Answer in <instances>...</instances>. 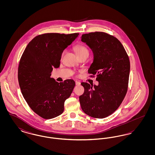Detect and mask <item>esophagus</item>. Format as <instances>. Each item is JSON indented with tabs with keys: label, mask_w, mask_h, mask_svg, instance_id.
I'll list each match as a JSON object with an SVG mask.
<instances>
[{
	"label": "esophagus",
	"mask_w": 155,
	"mask_h": 155,
	"mask_svg": "<svg viewBox=\"0 0 155 155\" xmlns=\"http://www.w3.org/2000/svg\"><path fill=\"white\" fill-rule=\"evenodd\" d=\"M80 84H81V83H80V82H78V81H76V82H75V85H76L79 86Z\"/></svg>",
	"instance_id": "1"
}]
</instances>
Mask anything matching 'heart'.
Returning <instances> with one entry per match:
<instances>
[{"instance_id":"b5f03b06","label":"heart","mask_w":155,"mask_h":155,"mask_svg":"<svg viewBox=\"0 0 155 155\" xmlns=\"http://www.w3.org/2000/svg\"><path fill=\"white\" fill-rule=\"evenodd\" d=\"M74 50L78 56L84 53L88 54V51L87 48L84 45L78 44L75 45L74 47ZM63 54L64 52L62 53V56L63 55Z\"/></svg>"}]
</instances>
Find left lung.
I'll return each mask as SVG.
<instances>
[{"label":"left lung","instance_id":"8db88e82","mask_svg":"<svg viewBox=\"0 0 155 155\" xmlns=\"http://www.w3.org/2000/svg\"><path fill=\"white\" fill-rule=\"evenodd\" d=\"M81 38L94 54L88 73L96 74L99 82L94 86L81 83L84 88V93L79 97L81 109L91 117L104 118L118 109L126 95L130 71L129 58L121 43L108 34L91 32L83 34Z\"/></svg>","mask_w":155,"mask_h":155}]
</instances>
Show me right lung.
<instances>
[{"label":"right lung","mask_w":155,"mask_h":155,"mask_svg":"<svg viewBox=\"0 0 155 155\" xmlns=\"http://www.w3.org/2000/svg\"><path fill=\"white\" fill-rule=\"evenodd\" d=\"M79 34L48 33L31 40L23 52L18 69L22 96L31 109L45 119L54 118L64 111V104L75 83L73 80L58 82L51 77L60 66L62 53Z\"/></svg>","instance_id":"add662e5"}]
</instances>
